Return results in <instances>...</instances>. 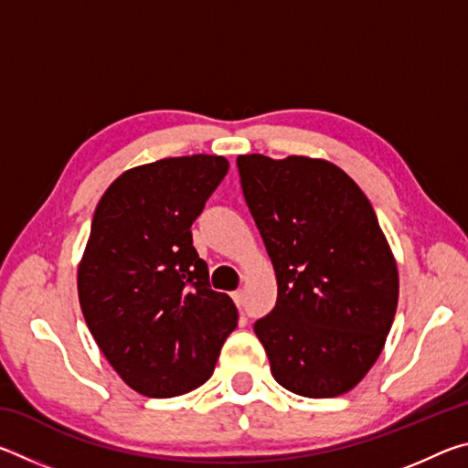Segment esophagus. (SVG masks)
Here are the masks:
<instances>
[{"instance_id": "obj_1", "label": "esophagus", "mask_w": 468, "mask_h": 468, "mask_svg": "<svg viewBox=\"0 0 468 468\" xmlns=\"http://www.w3.org/2000/svg\"><path fill=\"white\" fill-rule=\"evenodd\" d=\"M231 297H233V301H235V305H237V307H243V292H241V291H235Z\"/></svg>"}]
</instances>
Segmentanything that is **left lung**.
I'll list each match as a JSON object with an SVG mask.
<instances>
[{
	"instance_id": "obj_1",
	"label": "left lung",
	"mask_w": 468,
	"mask_h": 468,
	"mask_svg": "<svg viewBox=\"0 0 468 468\" xmlns=\"http://www.w3.org/2000/svg\"><path fill=\"white\" fill-rule=\"evenodd\" d=\"M279 297L253 324L282 388L332 399L382 353L399 303L390 245L361 187L322 158L237 156Z\"/></svg>"
}]
</instances>
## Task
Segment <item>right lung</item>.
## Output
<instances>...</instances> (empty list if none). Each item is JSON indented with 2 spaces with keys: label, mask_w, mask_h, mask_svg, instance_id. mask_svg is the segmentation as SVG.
I'll return each instance as SVG.
<instances>
[{
  "label": "right lung",
  "mask_w": 468,
  "mask_h": 468,
  "mask_svg": "<svg viewBox=\"0 0 468 468\" xmlns=\"http://www.w3.org/2000/svg\"><path fill=\"white\" fill-rule=\"evenodd\" d=\"M227 171L225 156L161 158L117 177L94 210L78 297L111 367L144 396L202 386L237 326L189 231Z\"/></svg>",
  "instance_id": "add662e5"
}]
</instances>
